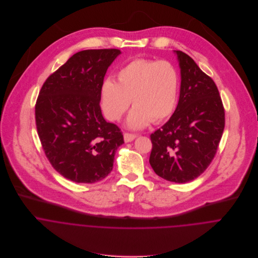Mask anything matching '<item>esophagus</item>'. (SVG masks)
<instances>
[{"instance_id":"1","label":"esophagus","mask_w":258,"mask_h":258,"mask_svg":"<svg viewBox=\"0 0 258 258\" xmlns=\"http://www.w3.org/2000/svg\"><path fill=\"white\" fill-rule=\"evenodd\" d=\"M136 134H132V133H124V141L127 142H131L136 138Z\"/></svg>"}]
</instances>
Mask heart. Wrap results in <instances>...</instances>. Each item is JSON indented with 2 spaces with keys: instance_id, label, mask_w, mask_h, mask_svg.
Returning <instances> with one entry per match:
<instances>
[{
  "instance_id": "obj_1",
  "label": "heart",
  "mask_w": 258,
  "mask_h": 258,
  "mask_svg": "<svg viewBox=\"0 0 258 258\" xmlns=\"http://www.w3.org/2000/svg\"><path fill=\"white\" fill-rule=\"evenodd\" d=\"M180 77L168 60L133 58L117 72V81L106 78L100 86V104L105 117L118 121L130 107L128 126L138 129L169 119L177 106Z\"/></svg>"
}]
</instances>
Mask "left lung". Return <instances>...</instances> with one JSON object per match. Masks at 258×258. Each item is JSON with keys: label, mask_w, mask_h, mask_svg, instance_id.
<instances>
[{"label": "left lung", "mask_w": 258, "mask_h": 258, "mask_svg": "<svg viewBox=\"0 0 258 258\" xmlns=\"http://www.w3.org/2000/svg\"><path fill=\"white\" fill-rule=\"evenodd\" d=\"M181 68L177 108L151 134L150 165L161 178L186 183L202 175L214 160L224 129V108L215 81L195 60L176 50Z\"/></svg>", "instance_id": "1"}]
</instances>
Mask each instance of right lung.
<instances>
[{
  "label": "right lung",
  "mask_w": 258,
  "mask_h": 258,
  "mask_svg": "<svg viewBox=\"0 0 258 258\" xmlns=\"http://www.w3.org/2000/svg\"><path fill=\"white\" fill-rule=\"evenodd\" d=\"M121 51L86 49L76 53L39 90L35 113L42 150L61 176L93 184L112 171L120 128L103 118L99 91L104 76Z\"/></svg>",
  "instance_id": "1"
}]
</instances>
